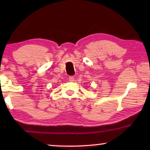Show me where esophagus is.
Instances as JSON below:
<instances>
[{
	"label": "esophagus",
	"instance_id": "esophagus-1",
	"mask_svg": "<svg viewBox=\"0 0 150 150\" xmlns=\"http://www.w3.org/2000/svg\"><path fill=\"white\" fill-rule=\"evenodd\" d=\"M69 81L70 82L74 81V77L72 76H69Z\"/></svg>",
	"mask_w": 150,
	"mask_h": 150
}]
</instances>
